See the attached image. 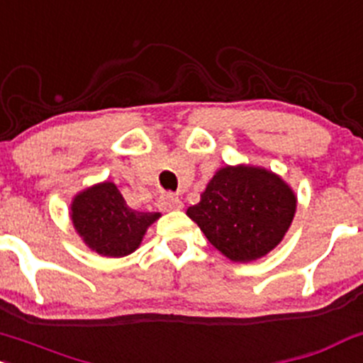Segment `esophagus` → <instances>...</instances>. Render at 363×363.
I'll use <instances>...</instances> for the list:
<instances>
[{"label":"esophagus","mask_w":363,"mask_h":363,"mask_svg":"<svg viewBox=\"0 0 363 363\" xmlns=\"http://www.w3.org/2000/svg\"><path fill=\"white\" fill-rule=\"evenodd\" d=\"M158 208H160L162 212H174V210L182 208V201L181 198L175 196L172 193L162 194L160 200H158Z\"/></svg>","instance_id":"34e87169"}]
</instances>
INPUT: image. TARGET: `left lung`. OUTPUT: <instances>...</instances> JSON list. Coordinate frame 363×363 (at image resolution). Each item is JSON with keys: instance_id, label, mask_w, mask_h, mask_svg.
I'll return each instance as SVG.
<instances>
[{"instance_id": "left-lung-1", "label": "left lung", "mask_w": 363, "mask_h": 363, "mask_svg": "<svg viewBox=\"0 0 363 363\" xmlns=\"http://www.w3.org/2000/svg\"><path fill=\"white\" fill-rule=\"evenodd\" d=\"M186 213L224 257L246 264L282 241L296 213V194L264 167L225 165Z\"/></svg>"}]
</instances>
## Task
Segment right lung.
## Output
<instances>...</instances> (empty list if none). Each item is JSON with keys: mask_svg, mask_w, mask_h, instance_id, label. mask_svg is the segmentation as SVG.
<instances>
[{"mask_svg": "<svg viewBox=\"0 0 363 363\" xmlns=\"http://www.w3.org/2000/svg\"><path fill=\"white\" fill-rule=\"evenodd\" d=\"M158 212H138L123 200L113 182L105 181L77 193L70 220L84 245L101 257L121 258L136 252Z\"/></svg>", "mask_w": 363, "mask_h": 363, "instance_id": "1", "label": "right lung"}]
</instances>
